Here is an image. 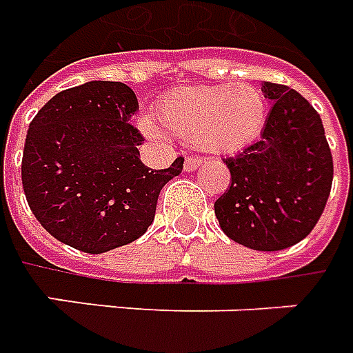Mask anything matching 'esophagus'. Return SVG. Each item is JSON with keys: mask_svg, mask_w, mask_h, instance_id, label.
<instances>
[{"mask_svg": "<svg viewBox=\"0 0 353 353\" xmlns=\"http://www.w3.org/2000/svg\"><path fill=\"white\" fill-rule=\"evenodd\" d=\"M201 163H203V160H201V158H193V156H188L186 161H184V171H188V173H190V171H195V169H197Z\"/></svg>", "mask_w": 353, "mask_h": 353, "instance_id": "1", "label": "esophagus"}]
</instances>
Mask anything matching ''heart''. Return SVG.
<instances>
[{
	"mask_svg": "<svg viewBox=\"0 0 353 353\" xmlns=\"http://www.w3.org/2000/svg\"><path fill=\"white\" fill-rule=\"evenodd\" d=\"M156 121L141 119L139 128L160 141L167 130L182 141L195 143L212 154H232L261 136L268 119V100L253 83L176 87L158 98Z\"/></svg>",
	"mask_w": 353,
	"mask_h": 353,
	"instance_id": "heart-1",
	"label": "heart"
}]
</instances>
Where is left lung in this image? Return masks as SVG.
Wrapping results in <instances>:
<instances>
[{"label":"left lung","mask_w":353,"mask_h":353,"mask_svg":"<svg viewBox=\"0 0 353 353\" xmlns=\"http://www.w3.org/2000/svg\"><path fill=\"white\" fill-rule=\"evenodd\" d=\"M272 102L261 139L223 160L230 186L214 203L225 234L255 251L301 242L325 208L333 158L322 119L298 91L262 83Z\"/></svg>","instance_id":"8db88e82"}]
</instances>
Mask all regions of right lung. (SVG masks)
<instances>
[{
	"mask_svg": "<svg viewBox=\"0 0 353 353\" xmlns=\"http://www.w3.org/2000/svg\"><path fill=\"white\" fill-rule=\"evenodd\" d=\"M139 110L121 81H87L57 92L31 121L22 184L39 223L83 253H105L143 236L161 188L184 158L152 171L139 160L143 136L128 123Z\"/></svg>",
	"mask_w": 353,
	"mask_h": 353,
	"instance_id": "add662e5",
	"label": "right lung"
}]
</instances>
